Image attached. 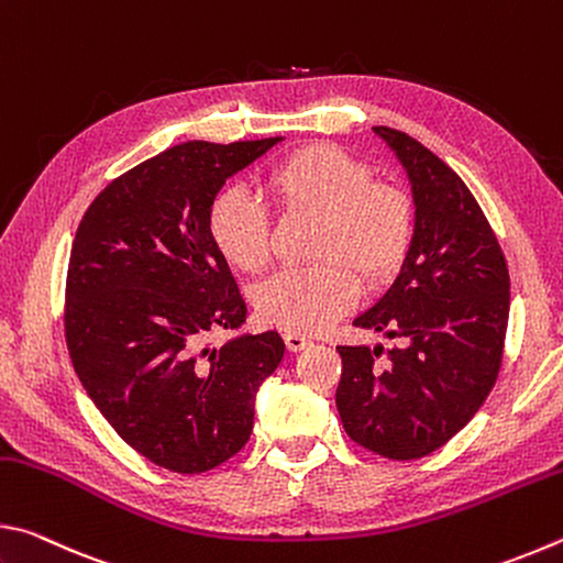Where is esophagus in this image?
Returning <instances> with one entry per match:
<instances>
[{
    "label": "esophagus",
    "mask_w": 563,
    "mask_h": 563,
    "mask_svg": "<svg viewBox=\"0 0 563 563\" xmlns=\"http://www.w3.org/2000/svg\"><path fill=\"white\" fill-rule=\"evenodd\" d=\"M285 347H288L290 352H300L310 345V340L305 335H298V332H285Z\"/></svg>",
    "instance_id": "34e87169"
}]
</instances>
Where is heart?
Masks as SVG:
<instances>
[{
	"instance_id": "obj_1",
	"label": "heart",
	"mask_w": 563,
	"mask_h": 563,
	"mask_svg": "<svg viewBox=\"0 0 563 563\" xmlns=\"http://www.w3.org/2000/svg\"><path fill=\"white\" fill-rule=\"evenodd\" d=\"M268 186L285 216L322 218L316 268L275 273L253 292L265 325L320 332L357 302L360 280L389 283L415 238V208L402 188L377 180L365 161L328 144L305 146L273 168ZM208 235L238 271L273 258V221L258 198L225 188L208 208Z\"/></svg>"
}]
</instances>
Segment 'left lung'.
<instances>
[{"label": "left lung", "mask_w": 563, "mask_h": 563, "mask_svg": "<svg viewBox=\"0 0 563 563\" xmlns=\"http://www.w3.org/2000/svg\"><path fill=\"white\" fill-rule=\"evenodd\" d=\"M373 131L412 180L415 238L393 288L355 318L397 345H340L335 402L352 442L407 462L450 442L497 383L509 268L464 180L405 131Z\"/></svg>", "instance_id": "left-lung-1"}]
</instances>
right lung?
Here are the masks:
<instances>
[{
	"label": "right lung",
	"mask_w": 563,
	"mask_h": 563,
	"mask_svg": "<svg viewBox=\"0 0 563 563\" xmlns=\"http://www.w3.org/2000/svg\"><path fill=\"white\" fill-rule=\"evenodd\" d=\"M275 139L188 141L93 198L66 271L64 335L99 412L131 450L201 474L251 440L255 393L280 365L278 332H243L245 302L208 235L225 178ZM211 331H233L221 346Z\"/></svg>",
	"instance_id": "obj_1"
}]
</instances>
